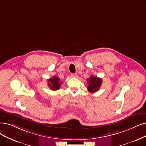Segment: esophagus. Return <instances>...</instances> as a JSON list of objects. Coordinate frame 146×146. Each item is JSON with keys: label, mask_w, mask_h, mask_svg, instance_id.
I'll list each match as a JSON object with an SVG mask.
<instances>
[{"label": "esophagus", "mask_w": 146, "mask_h": 146, "mask_svg": "<svg viewBox=\"0 0 146 146\" xmlns=\"http://www.w3.org/2000/svg\"><path fill=\"white\" fill-rule=\"evenodd\" d=\"M71 77H73V78H75V77H77V74H71Z\"/></svg>", "instance_id": "1"}]
</instances>
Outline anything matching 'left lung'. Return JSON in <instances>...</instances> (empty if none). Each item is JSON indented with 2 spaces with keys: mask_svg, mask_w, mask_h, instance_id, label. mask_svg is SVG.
I'll return each instance as SVG.
<instances>
[{
  "mask_svg": "<svg viewBox=\"0 0 146 146\" xmlns=\"http://www.w3.org/2000/svg\"><path fill=\"white\" fill-rule=\"evenodd\" d=\"M87 82L88 84L87 90L90 93H94L100 90V87L102 85V80L101 78H98L97 76L95 77L92 75L87 79Z\"/></svg>",
  "mask_w": 146,
  "mask_h": 146,
  "instance_id": "obj_1",
  "label": "left lung"
}]
</instances>
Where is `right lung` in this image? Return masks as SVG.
<instances>
[{"mask_svg": "<svg viewBox=\"0 0 146 146\" xmlns=\"http://www.w3.org/2000/svg\"><path fill=\"white\" fill-rule=\"evenodd\" d=\"M48 86L52 90H57L60 89L62 83H60V78L56 76L47 80Z\"/></svg>", "mask_w": 146, "mask_h": 146, "instance_id": "1", "label": "right lung"}]
</instances>
